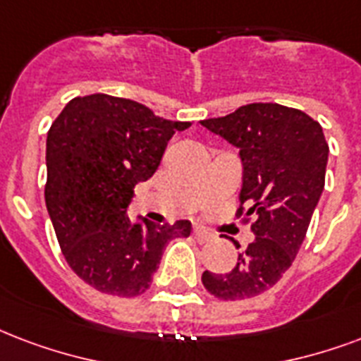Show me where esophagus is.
I'll return each instance as SVG.
<instances>
[{"label": "esophagus", "instance_id": "obj_1", "mask_svg": "<svg viewBox=\"0 0 361 361\" xmlns=\"http://www.w3.org/2000/svg\"><path fill=\"white\" fill-rule=\"evenodd\" d=\"M192 236H195V240L197 242H208L214 238V235H212L208 229H204V227H195V229H192Z\"/></svg>", "mask_w": 361, "mask_h": 361}]
</instances>
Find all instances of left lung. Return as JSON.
Instances as JSON below:
<instances>
[{
    "instance_id": "left-lung-1",
    "label": "left lung",
    "mask_w": 361,
    "mask_h": 361,
    "mask_svg": "<svg viewBox=\"0 0 361 361\" xmlns=\"http://www.w3.org/2000/svg\"><path fill=\"white\" fill-rule=\"evenodd\" d=\"M200 125L240 149L236 217L255 235L229 272L204 271L202 284L224 301L250 299L276 284L295 259L324 191L329 145L318 121L280 104H247Z\"/></svg>"
}]
</instances>
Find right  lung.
<instances>
[{
    "label": "right lung",
    "mask_w": 361,
    "mask_h": 361,
    "mask_svg": "<svg viewBox=\"0 0 361 361\" xmlns=\"http://www.w3.org/2000/svg\"><path fill=\"white\" fill-rule=\"evenodd\" d=\"M191 123L109 94L77 96L47 134L45 204L60 250L77 276L107 295L149 290L162 250L191 224L132 225L134 187L149 180L176 132Z\"/></svg>",
    "instance_id": "right-lung-1"
}]
</instances>
